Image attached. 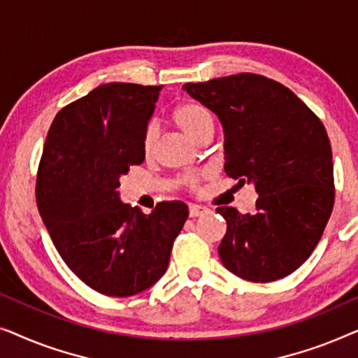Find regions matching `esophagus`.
Masks as SVG:
<instances>
[{"instance_id":"1","label":"esophagus","mask_w":358,"mask_h":358,"mask_svg":"<svg viewBox=\"0 0 358 358\" xmlns=\"http://www.w3.org/2000/svg\"><path fill=\"white\" fill-rule=\"evenodd\" d=\"M208 210L205 208V207H202V205H190L189 207V215L190 217H200V215H203V213H207Z\"/></svg>"}]
</instances>
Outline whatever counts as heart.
Segmentation results:
<instances>
[{
  "instance_id": "obj_1",
  "label": "heart",
  "mask_w": 358,
  "mask_h": 358,
  "mask_svg": "<svg viewBox=\"0 0 358 358\" xmlns=\"http://www.w3.org/2000/svg\"><path fill=\"white\" fill-rule=\"evenodd\" d=\"M174 120L180 130L185 135H189L190 138L195 141H202L207 138L208 135H212L213 131V115L208 110L207 106H203L202 102L197 101H185L182 104H179L174 110ZM158 124L156 122H150L145 127L143 138H141V148H143L145 155H150L155 150L156 138H158ZM179 184L185 185L187 189H197L199 185V174L187 173L182 174L178 179Z\"/></svg>"
}]
</instances>
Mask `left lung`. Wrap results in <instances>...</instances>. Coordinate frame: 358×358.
I'll list each match as a JSON object with an SVG mask.
<instances>
[{
  "label": "left lung",
  "instance_id": "left-lung-1",
  "mask_svg": "<svg viewBox=\"0 0 358 358\" xmlns=\"http://www.w3.org/2000/svg\"><path fill=\"white\" fill-rule=\"evenodd\" d=\"M184 90L222 120L227 174L259 194L254 215L217 208L227 220L218 246L223 266L251 282L290 275L315 251L334 207L324 125L287 86L262 75L239 73Z\"/></svg>",
  "mask_w": 358,
  "mask_h": 358
}]
</instances>
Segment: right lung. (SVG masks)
Here are the masks:
<instances>
[{"instance_id":"1","label":"right lung","mask_w":358,"mask_h":358,"mask_svg":"<svg viewBox=\"0 0 358 358\" xmlns=\"http://www.w3.org/2000/svg\"><path fill=\"white\" fill-rule=\"evenodd\" d=\"M161 87L109 83L65 106L38 163L37 207L58 254L107 296L136 295L159 280L189 217L179 200L145 215L117 192L120 176L143 163L141 138Z\"/></svg>"}]
</instances>
